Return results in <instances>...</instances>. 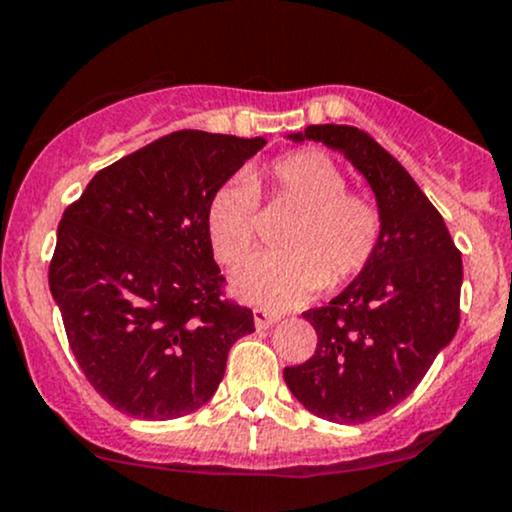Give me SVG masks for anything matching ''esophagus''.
I'll return each mask as SVG.
<instances>
[{
	"label": "esophagus",
	"instance_id": "obj_1",
	"mask_svg": "<svg viewBox=\"0 0 512 512\" xmlns=\"http://www.w3.org/2000/svg\"><path fill=\"white\" fill-rule=\"evenodd\" d=\"M252 318H255V328L257 330H267V328H272L274 323H277L279 313L267 311V308H255V311H252Z\"/></svg>",
	"mask_w": 512,
	"mask_h": 512
}]
</instances>
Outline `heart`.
I'll use <instances>...</instances> for the list:
<instances>
[{"label":"heart","mask_w":512,"mask_h":512,"mask_svg":"<svg viewBox=\"0 0 512 512\" xmlns=\"http://www.w3.org/2000/svg\"><path fill=\"white\" fill-rule=\"evenodd\" d=\"M277 201L301 209L284 230V252H262L235 269L233 289L247 301L284 308L311 299L325 284L342 286L364 274L384 240L379 201L347 189V174L330 155L294 150L267 167ZM262 174H235L206 204V235L221 265H238L257 238Z\"/></svg>","instance_id":"1"}]
</instances>
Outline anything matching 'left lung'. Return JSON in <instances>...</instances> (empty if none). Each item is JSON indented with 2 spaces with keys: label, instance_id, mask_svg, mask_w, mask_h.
I'll return each mask as SVG.
<instances>
[{
  "label": "left lung",
  "instance_id": "obj_1",
  "mask_svg": "<svg viewBox=\"0 0 512 512\" xmlns=\"http://www.w3.org/2000/svg\"><path fill=\"white\" fill-rule=\"evenodd\" d=\"M294 140L345 153L384 213V240L364 274L303 318L316 352L286 367L291 393L318 418L359 425L411 396L459 328L462 255L406 167L355 126H308Z\"/></svg>",
  "mask_w": 512,
  "mask_h": 512
}]
</instances>
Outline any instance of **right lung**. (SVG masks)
Wrapping results in <instances>:
<instances>
[{"label": "right lung", "instance_id": "right-lung-1", "mask_svg": "<svg viewBox=\"0 0 512 512\" xmlns=\"http://www.w3.org/2000/svg\"><path fill=\"white\" fill-rule=\"evenodd\" d=\"M265 138L177 131L92 177L58 226L48 282L89 384L116 411L172 420L216 393L255 333L223 299L206 204Z\"/></svg>", "mask_w": 512, "mask_h": 512}]
</instances>
